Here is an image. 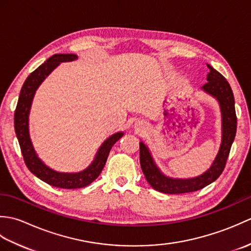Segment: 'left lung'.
I'll list each match as a JSON object with an SVG mask.
<instances>
[{
  "label": "left lung",
  "mask_w": 251,
  "mask_h": 251,
  "mask_svg": "<svg viewBox=\"0 0 251 251\" xmlns=\"http://www.w3.org/2000/svg\"><path fill=\"white\" fill-rule=\"evenodd\" d=\"M207 67L209 68V73L207 74V83L202 85L201 89L216 98L220 105L222 137L219 152H218L210 168L201 176L189 179L170 178L161 172V169L157 167V165L154 162L151 152L149 151V148L142 141H140V165L142 172L145 174V177L149 184L154 190L162 192V193L182 194L201 190L219 178V176L226 167V159L228 157V154H230L232 143L236 135L237 119L235 102H234L232 88L226 77L215 70L211 66L207 65Z\"/></svg>",
  "instance_id": "8db88e82"
}]
</instances>
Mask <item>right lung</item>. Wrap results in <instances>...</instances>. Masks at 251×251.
<instances>
[{
	"instance_id": "1",
	"label": "right lung",
	"mask_w": 251,
	"mask_h": 251,
	"mask_svg": "<svg viewBox=\"0 0 251 251\" xmlns=\"http://www.w3.org/2000/svg\"><path fill=\"white\" fill-rule=\"evenodd\" d=\"M74 54H56L49 58L43 65L32 72L26 77L20 90L17 106L14 115L15 132L17 136L19 146L23 153L24 161L30 172L44 182L56 188L61 189H79L84 188L98 178L108 159L111 148L123 137V132H116L106 139L96 154L93 163L79 173H59L50 168L37 156L32 145L29 134V113L36 89L42 82L50 75L51 71L58 67L60 62L76 60Z\"/></svg>"
}]
</instances>
